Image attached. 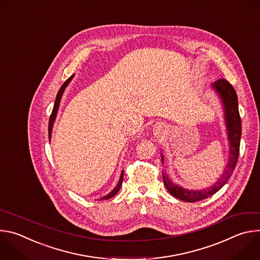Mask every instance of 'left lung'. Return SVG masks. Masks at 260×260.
Instances as JSON below:
<instances>
[{"instance_id":"1","label":"left lung","mask_w":260,"mask_h":260,"mask_svg":"<svg viewBox=\"0 0 260 260\" xmlns=\"http://www.w3.org/2000/svg\"><path fill=\"white\" fill-rule=\"evenodd\" d=\"M211 87L218 94L222 103V107H223L224 120H225L229 144H230V158L226 165V169L223 171V174L220 176L218 181L215 182L213 185H211V186L201 190L200 189L194 190V189H188V188L182 187L179 184L173 182L166 172H162L164 183L166 185V188L168 189V191L176 199H179L181 201L187 202V203L203 201L205 199L212 197L217 191H219L230 180L239 158L240 142H241V135H242V122H241V117L239 113L238 96H237L236 90L233 87V85L225 79H218L217 81L211 83ZM161 161L164 164L162 153H161Z\"/></svg>"}]
</instances>
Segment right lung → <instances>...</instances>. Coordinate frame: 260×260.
I'll return each instance as SVG.
<instances>
[{"label": "right lung", "instance_id": "right-lung-1", "mask_svg": "<svg viewBox=\"0 0 260 260\" xmlns=\"http://www.w3.org/2000/svg\"><path fill=\"white\" fill-rule=\"evenodd\" d=\"M74 75H72L68 80H66V82L61 85V87L59 88L57 94H56V99H55V102H54V106H53V109H52V113L50 115V118H49V123H48V137H49V141L51 139V134H52V127H53V123L55 121V118H56V115H57V111H58V108H59V104H60V100H61V96H62V93L66 89V87L69 85V83L71 82V80L73 79ZM122 181H123V171L121 172V175H120V178H119V181H118V184L116 185V186L114 187V189L109 192L108 194H106L105 197H103L102 199H100L101 201H104V200H109L111 198H113L120 189L121 187V184H122Z\"/></svg>", "mask_w": 260, "mask_h": 260}]
</instances>
